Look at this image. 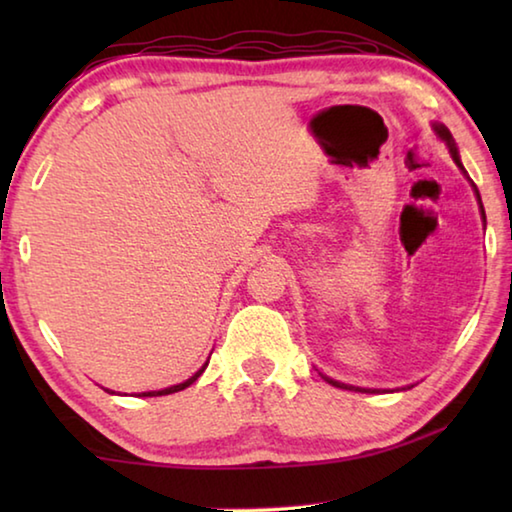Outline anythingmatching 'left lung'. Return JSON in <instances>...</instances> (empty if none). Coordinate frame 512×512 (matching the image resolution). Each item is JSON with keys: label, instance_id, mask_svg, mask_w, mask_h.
I'll return each mask as SVG.
<instances>
[{"label": "left lung", "instance_id": "8db88e82", "mask_svg": "<svg viewBox=\"0 0 512 512\" xmlns=\"http://www.w3.org/2000/svg\"><path fill=\"white\" fill-rule=\"evenodd\" d=\"M436 128V133H438V137L440 140H445V144L449 146V153H452V158H454V162L458 164V167H461V171L463 173H467L465 169H463V164H461V155H458V149H456V142H454V137H452V133L447 131V126H443V124H436L433 126ZM472 187H474V194H476V201H479V207H481V216H483V221H485V212H483V205H481V196H479V189H476V185L472 183ZM323 379L327 381V384H332V386H336V388H345V391H357V393H377L375 388H359V386H350V384H341V381H336V379H329V377H325L323 375ZM411 388V386H409Z\"/></svg>", "mask_w": 512, "mask_h": 512}]
</instances>
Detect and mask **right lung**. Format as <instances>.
Segmentation results:
<instances>
[{
  "instance_id": "add662e5",
  "label": "right lung",
  "mask_w": 512,
  "mask_h": 512,
  "mask_svg": "<svg viewBox=\"0 0 512 512\" xmlns=\"http://www.w3.org/2000/svg\"><path fill=\"white\" fill-rule=\"evenodd\" d=\"M207 368V363H205V366L201 368V370H198L196 372V375L194 377H189L187 381H183V384H176V386H169V388H162V391H149V393H142L140 397H158V395H171V393H178V391H185V388L187 386H192L194 384V381L198 379V377H201L203 375V370Z\"/></svg>"
}]
</instances>
